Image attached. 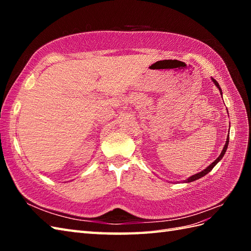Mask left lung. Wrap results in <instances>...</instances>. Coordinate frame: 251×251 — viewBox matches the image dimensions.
Listing matches in <instances>:
<instances>
[{"mask_svg":"<svg viewBox=\"0 0 251 251\" xmlns=\"http://www.w3.org/2000/svg\"><path fill=\"white\" fill-rule=\"evenodd\" d=\"M211 81L214 82V84L216 85L217 86V88L220 90V93H221V95H222V90H221V87H220V85L218 84V82L216 81L215 78H211ZM228 137H230V134L227 135V137H226V145H225V147H223V149H222V151H221V154L219 155V157L218 158H216L214 162H212L209 166L208 167H206L204 170H201V172H200V173H197V174H195V175H193V176H191V177H189L188 179L186 180H184V182H186V183H189V182H192V181H195V180H197V179H200V178H201V177H204V176H206L208 173L209 172H211L212 170V168H214L216 165L219 163L221 159H222V157L225 156V154H226V149H227V146H228Z\"/></svg>","mask_w":251,"mask_h":251,"instance_id":"1","label":"left lung"}]
</instances>
